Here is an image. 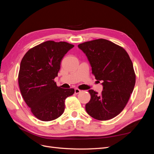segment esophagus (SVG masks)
<instances>
[{
    "label": "esophagus",
    "instance_id": "obj_1",
    "mask_svg": "<svg viewBox=\"0 0 154 154\" xmlns=\"http://www.w3.org/2000/svg\"><path fill=\"white\" fill-rule=\"evenodd\" d=\"M80 92H81V91L80 89H78V88H75V89H74V93H75L76 94H79Z\"/></svg>",
    "mask_w": 154,
    "mask_h": 154
}]
</instances>
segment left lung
Returning a JSON list of instances; mask_svg holds the SVG:
<instances>
[{"mask_svg":"<svg viewBox=\"0 0 154 154\" xmlns=\"http://www.w3.org/2000/svg\"><path fill=\"white\" fill-rule=\"evenodd\" d=\"M92 67L97 80L103 81L101 94L89 90L85 105L88 115L105 121L118 116L128 103L136 83V74L129 55L122 47L100 38L79 44Z\"/></svg>","mask_w":154,"mask_h":154,"instance_id":"1","label":"left lung"}]
</instances>
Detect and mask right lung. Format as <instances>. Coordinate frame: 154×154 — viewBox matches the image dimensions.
Masks as SVG:
<instances>
[{
  "instance_id": "right-lung-1",
  "label": "right lung",
  "mask_w": 154,
  "mask_h": 154,
  "mask_svg": "<svg viewBox=\"0 0 154 154\" xmlns=\"http://www.w3.org/2000/svg\"><path fill=\"white\" fill-rule=\"evenodd\" d=\"M74 45L46 41L30 49L20 62L18 85L21 94L36 118L49 122L64 112L65 100L74 88H62L54 81L62 59Z\"/></svg>"
}]
</instances>
